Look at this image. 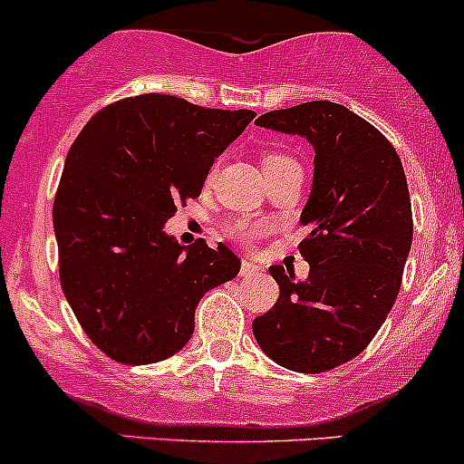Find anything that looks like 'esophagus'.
Segmentation results:
<instances>
[{
    "instance_id": "1",
    "label": "esophagus",
    "mask_w": 464,
    "mask_h": 464,
    "mask_svg": "<svg viewBox=\"0 0 464 464\" xmlns=\"http://www.w3.org/2000/svg\"><path fill=\"white\" fill-rule=\"evenodd\" d=\"M260 271V266L258 265H254V262L251 260H242V265H240V276L242 278H249V276H256Z\"/></svg>"
}]
</instances>
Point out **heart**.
I'll list each match as a JSON object with an SVG mask.
<instances>
[{
  "label": "heart",
  "instance_id": "heart-1",
  "mask_svg": "<svg viewBox=\"0 0 464 464\" xmlns=\"http://www.w3.org/2000/svg\"><path fill=\"white\" fill-rule=\"evenodd\" d=\"M289 159H292V157H287V154L269 152V154H265V161H262V163H265V170H266V168H274V166H278V163L289 161ZM262 231H265V224H262V222H246V219H242V222H236L231 227V236L236 237L237 242L254 240V237H258Z\"/></svg>",
  "mask_w": 464,
  "mask_h": 464
}]
</instances>
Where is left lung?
I'll return each mask as SVG.
<instances>
[{"mask_svg": "<svg viewBox=\"0 0 464 464\" xmlns=\"http://www.w3.org/2000/svg\"><path fill=\"white\" fill-rule=\"evenodd\" d=\"M314 145V184L298 245L310 276L271 265L276 305L254 321L266 357L296 372H325L366 350L401 287L413 242L404 168L375 125L330 101H310L256 119Z\"/></svg>", "mask_w": 464, "mask_h": 464, "instance_id": "8db88e82", "label": "left lung"}]
</instances>
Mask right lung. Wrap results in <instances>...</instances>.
Segmentation results:
<instances>
[{"label": "right lung", "mask_w": 464, "mask_h": 464, "mask_svg": "<svg viewBox=\"0 0 464 464\" xmlns=\"http://www.w3.org/2000/svg\"><path fill=\"white\" fill-rule=\"evenodd\" d=\"M254 116L141 93L102 107L73 141L53 202L60 285L114 362L145 366L179 353L204 294L240 271L227 245L184 246L163 224L199 198L213 161Z\"/></svg>", "instance_id": "1"}]
</instances>
